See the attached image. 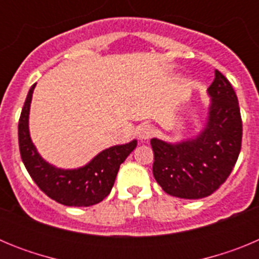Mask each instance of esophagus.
Instances as JSON below:
<instances>
[{"mask_svg": "<svg viewBox=\"0 0 259 259\" xmlns=\"http://www.w3.org/2000/svg\"><path fill=\"white\" fill-rule=\"evenodd\" d=\"M154 131H153V127L149 124H141L137 130V135L140 137L141 140H149L150 137L153 136Z\"/></svg>", "mask_w": 259, "mask_h": 259, "instance_id": "34e87169", "label": "esophagus"}]
</instances>
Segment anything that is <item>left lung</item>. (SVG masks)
<instances>
[{
  "mask_svg": "<svg viewBox=\"0 0 259 259\" xmlns=\"http://www.w3.org/2000/svg\"><path fill=\"white\" fill-rule=\"evenodd\" d=\"M207 93L211 98L207 122L194 139L175 144L150 140L153 175L170 196L207 197L227 180L239 158L242 122L236 93L218 70Z\"/></svg>",
  "mask_w": 259,
  "mask_h": 259,
  "instance_id": "obj_1",
  "label": "left lung"
}]
</instances>
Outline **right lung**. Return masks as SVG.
Here are the masks:
<instances>
[{
	"instance_id": "right-lung-1",
	"label": "right lung",
	"mask_w": 259,
	"mask_h": 259,
	"mask_svg": "<svg viewBox=\"0 0 259 259\" xmlns=\"http://www.w3.org/2000/svg\"><path fill=\"white\" fill-rule=\"evenodd\" d=\"M35 87L33 84L27 95L18 125L20 157L27 171L41 191L62 205L80 207L101 202L113 188L119 166L134 152L137 141L102 150L79 168H57L42 159L29 136V107Z\"/></svg>"
}]
</instances>
